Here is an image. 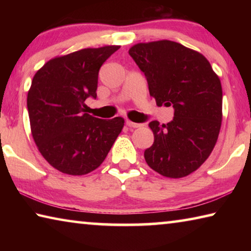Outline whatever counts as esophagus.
Listing matches in <instances>:
<instances>
[{
	"label": "esophagus",
	"mask_w": 251,
	"mask_h": 251,
	"mask_svg": "<svg viewBox=\"0 0 251 251\" xmlns=\"http://www.w3.org/2000/svg\"><path fill=\"white\" fill-rule=\"evenodd\" d=\"M126 125L128 127H131V128H138V127L143 126L142 124H138V123H134V122H131L129 120L126 121Z\"/></svg>",
	"instance_id": "34e87169"
}]
</instances>
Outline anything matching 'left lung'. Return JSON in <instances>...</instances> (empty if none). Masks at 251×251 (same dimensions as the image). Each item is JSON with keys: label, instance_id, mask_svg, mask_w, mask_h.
Instances as JSON below:
<instances>
[{"label": "left lung", "instance_id": "8db88e82", "mask_svg": "<svg viewBox=\"0 0 251 251\" xmlns=\"http://www.w3.org/2000/svg\"><path fill=\"white\" fill-rule=\"evenodd\" d=\"M128 53L144 72L158 106H173L174 120L150 123L154 144L144 152L161 176L181 178L205 163L217 143L223 121V88L201 53L161 40L131 46Z\"/></svg>", "mask_w": 251, "mask_h": 251}]
</instances>
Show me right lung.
<instances>
[{
    "label": "right lung",
    "mask_w": 251,
    "mask_h": 251,
    "mask_svg": "<svg viewBox=\"0 0 251 251\" xmlns=\"http://www.w3.org/2000/svg\"><path fill=\"white\" fill-rule=\"evenodd\" d=\"M120 45L83 49L41 67L27 93L31 133L37 150L63 174L82 176L100 166L124 127V118L100 120L86 113L96 99L100 66Z\"/></svg>",
    "instance_id": "right-lung-1"
}]
</instances>
